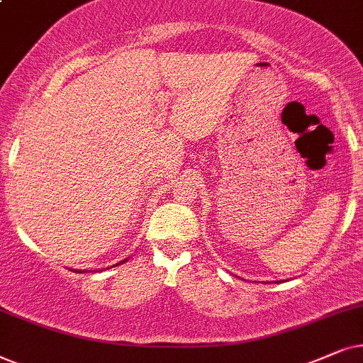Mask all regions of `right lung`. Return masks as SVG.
Masks as SVG:
<instances>
[{
  "instance_id": "1",
  "label": "right lung",
  "mask_w": 363,
  "mask_h": 363,
  "mask_svg": "<svg viewBox=\"0 0 363 363\" xmlns=\"http://www.w3.org/2000/svg\"><path fill=\"white\" fill-rule=\"evenodd\" d=\"M123 262H125V260H123Z\"/></svg>"
}]
</instances>
